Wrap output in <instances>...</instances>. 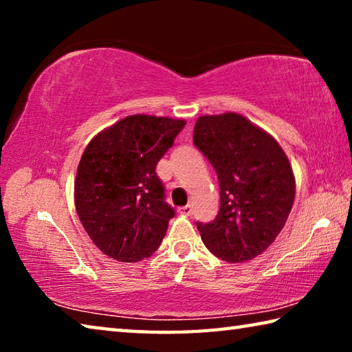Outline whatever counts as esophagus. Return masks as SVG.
Instances as JSON below:
<instances>
[{
  "label": "esophagus",
  "instance_id": "obj_1",
  "mask_svg": "<svg viewBox=\"0 0 352 352\" xmlns=\"http://www.w3.org/2000/svg\"><path fill=\"white\" fill-rule=\"evenodd\" d=\"M178 212H180L182 216H190V214H192V206H190V205H186V206L178 208Z\"/></svg>",
  "mask_w": 352,
  "mask_h": 352
}]
</instances>
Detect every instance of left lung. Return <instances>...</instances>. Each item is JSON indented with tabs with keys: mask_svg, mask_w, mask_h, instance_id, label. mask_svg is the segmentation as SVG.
<instances>
[{
	"mask_svg": "<svg viewBox=\"0 0 352 352\" xmlns=\"http://www.w3.org/2000/svg\"><path fill=\"white\" fill-rule=\"evenodd\" d=\"M194 144L216 169L220 210L197 223L201 241L219 259L243 262L269 248L295 200L287 155L265 130L237 113L200 116Z\"/></svg>",
	"mask_w": 352,
	"mask_h": 352,
	"instance_id": "obj_1",
	"label": "left lung"
}]
</instances>
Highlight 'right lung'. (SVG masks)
<instances>
[{
	"label": "right lung",
	"instance_id": "obj_1",
	"mask_svg": "<svg viewBox=\"0 0 352 352\" xmlns=\"http://www.w3.org/2000/svg\"><path fill=\"white\" fill-rule=\"evenodd\" d=\"M184 124L132 115L88 142L77 166L74 204L83 228L104 254L138 262L157 252L175 211L164 201L155 169Z\"/></svg>",
	"mask_w": 352,
	"mask_h": 352
}]
</instances>
